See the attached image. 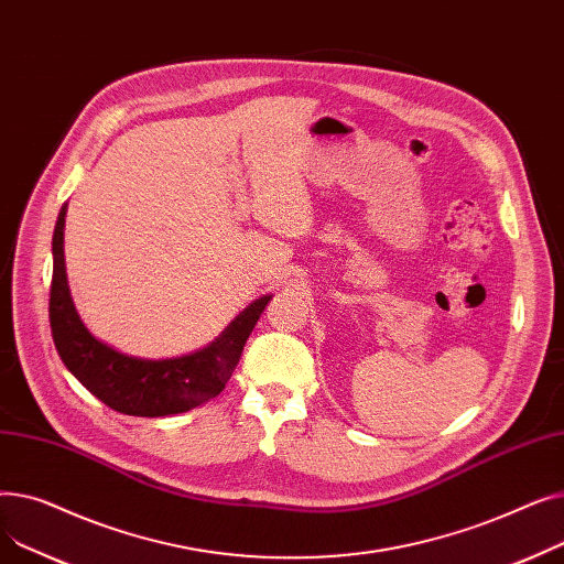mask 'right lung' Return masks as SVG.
<instances>
[{"label":"right lung","instance_id":"1","mask_svg":"<svg viewBox=\"0 0 564 564\" xmlns=\"http://www.w3.org/2000/svg\"><path fill=\"white\" fill-rule=\"evenodd\" d=\"M64 224L66 207L58 213L52 237L50 327L58 357L82 387L113 411L141 419L183 413L217 398L232 377L245 343L272 297L251 304L210 347L189 357L166 361L126 357L88 334L73 306L64 264Z\"/></svg>","mask_w":564,"mask_h":564}]
</instances>
